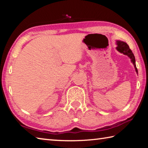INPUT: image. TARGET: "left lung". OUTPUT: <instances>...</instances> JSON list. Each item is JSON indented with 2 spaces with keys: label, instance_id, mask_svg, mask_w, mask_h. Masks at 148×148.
<instances>
[{
  "label": "left lung",
  "instance_id": "1",
  "mask_svg": "<svg viewBox=\"0 0 148 148\" xmlns=\"http://www.w3.org/2000/svg\"><path fill=\"white\" fill-rule=\"evenodd\" d=\"M117 46L116 47V49H117V51H119L120 53H123L124 55H126V56L130 57V59H131L132 62L134 64L136 72L138 73V70L136 66V63H135V62H136L135 61V57L133 53H132V51H131V49L129 48V46L127 45V43L121 41H117Z\"/></svg>",
  "mask_w": 148,
  "mask_h": 148
}]
</instances>
